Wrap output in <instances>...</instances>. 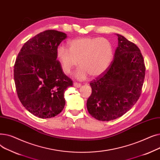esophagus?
<instances>
[{
	"instance_id": "esophagus-1",
	"label": "esophagus",
	"mask_w": 160,
	"mask_h": 160,
	"mask_svg": "<svg viewBox=\"0 0 160 160\" xmlns=\"http://www.w3.org/2000/svg\"><path fill=\"white\" fill-rule=\"evenodd\" d=\"M73 86H74V87H77V88H80V87H81V84L80 83H77V82H74L73 83Z\"/></svg>"
}]
</instances>
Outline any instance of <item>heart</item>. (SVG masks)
<instances>
[{"label":"heart","instance_id":"b5f03b06","mask_svg":"<svg viewBox=\"0 0 160 160\" xmlns=\"http://www.w3.org/2000/svg\"><path fill=\"white\" fill-rule=\"evenodd\" d=\"M56 58L66 74H69L78 62L80 69L76 77L84 79L88 74L97 77L107 70L113 60V49L105 38H78L69 42L68 49L58 47Z\"/></svg>","mask_w":160,"mask_h":160}]
</instances>
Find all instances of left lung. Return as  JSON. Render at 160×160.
Masks as SVG:
<instances>
[{"mask_svg": "<svg viewBox=\"0 0 160 160\" xmlns=\"http://www.w3.org/2000/svg\"><path fill=\"white\" fill-rule=\"evenodd\" d=\"M118 36L114 59L106 71L91 81L92 93L87 101L89 114L109 121L123 115L138 100L145 76L143 57L138 47Z\"/></svg>", "mask_w": 160, "mask_h": 160, "instance_id": "1", "label": "left lung"}]
</instances>
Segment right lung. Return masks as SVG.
Instances as JSON below:
<instances>
[{"instance_id": "right-lung-1", "label": "right lung", "mask_w": 160, "mask_h": 160, "mask_svg": "<svg viewBox=\"0 0 160 160\" xmlns=\"http://www.w3.org/2000/svg\"><path fill=\"white\" fill-rule=\"evenodd\" d=\"M67 38L63 32L48 30L24 44L14 64L17 93L23 106L39 118L58 115L65 104L64 93L72 86L56 59V50Z\"/></svg>"}]
</instances>
